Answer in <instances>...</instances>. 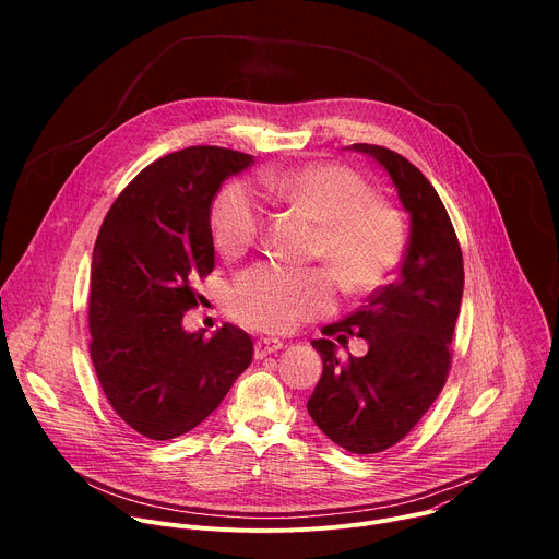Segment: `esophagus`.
Wrapping results in <instances>:
<instances>
[{
    "label": "esophagus",
    "mask_w": 559,
    "mask_h": 559,
    "mask_svg": "<svg viewBox=\"0 0 559 559\" xmlns=\"http://www.w3.org/2000/svg\"><path fill=\"white\" fill-rule=\"evenodd\" d=\"M278 349H283V341H278V338H259L254 345L257 358H265Z\"/></svg>",
    "instance_id": "esophagus-1"
}]
</instances>
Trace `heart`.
I'll return each instance as SVG.
<instances>
[{
  "mask_svg": "<svg viewBox=\"0 0 559 559\" xmlns=\"http://www.w3.org/2000/svg\"><path fill=\"white\" fill-rule=\"evenodd\" d=\"M261 190L318 225L313 259L325 267H283L261 263L236 278L229 309L248 328L289 332L311 318L332 311L337 278L352 298L369 296L386 285L405 254V223L395 207L380 201L373 188L338 164H311L292 170H267ZM263 203L243 181L221 188L210 210L216 250L236 259L259 238Z\"/></svg>",
  "mask_w": 559,
  "mask_h": 559,
  "instance_id": "heart-1",
  "label": "heart"
}]
</instances>
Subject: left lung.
I'll return each instance as SVG.
<instances>
[{
	"instance_id": "left-lung-1",
	"label": "left lung",
	"mask_w": 559,
	"mask_h": 559,
	"mask_svg": "<svg viewBox=\"0 0 559 559\" xmlns=\"http://www.w3.org/2000/svg\"><path fill=\"white\" fill-rule=\"evenodd\" d=\"M389 173L412 218L401 274L373 292L345 321L311 341L323 376L307 412L338 447L367 455L401 442L429 412L447 382L451 338L460 313L464 267L451 218L427 177L403 154L354 143ZM362 337L370 349L349 364L335 358V343Z\"/></svg>"
}]
</instances>
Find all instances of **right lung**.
<instances>
[{
	"label": "right lung",
	"mask_w": 559,
	"mask_h": 559,
	"mask_svg": "<svg viewBox=\"0 0 559 559\" xmlns=\"http://www.w3.org/2000/svg\"><path fill=\"white\" fill-rule=\"evenodd\" d=\"M254 164L216 145L173 152L141 170L99 229L91 276V358L119 418L150 440L201 425L254 354L229 323L205 338L183 313L214 270L210 207L221 183Z\"/></svg>",
	"instance_id": "right-lung-1"
}]
</instances>
